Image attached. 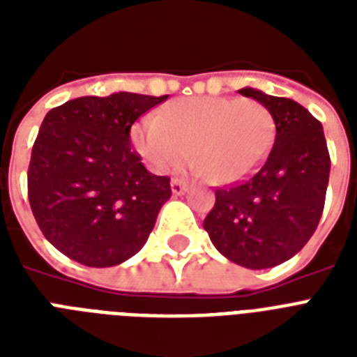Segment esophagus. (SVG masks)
<instances>
[{
    "instance_id": "esophagus-1",
    "label": "esophagus",
    "mask_w": 357,
    "mask_h": 357,
    "mask_svg": "<svg viewBox=\"0 0 357 357\" xmlns=\"http://www.w3.org/2000/svg\"><path fill=\"white\" fill-rule=\"evenodd\" d=\"M170 189H172V195L179 196V195H183L185 190H187V183H185L183 179L174 178L172 181H170Z\"/></svg>"
}]
</instances>
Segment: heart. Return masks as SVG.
Listing matches in <instances>:
<instances>
[{"label":"heart","instance_id":"1","mask_svg":"<svg viewBox=\"0 0 357 357\" xmlns=\"http://www.w3.org/2000/svg\"><path fill=\"white\" fill-rule=\"evenodd\" d=\"M133 140L157 172L183 165L192 151L196 170L207 179L234 183L265 161L274 142V120L252 98H187L159 114H146Z\"/></svg>","mask_w":357,"mask_h":357}]
</instances>
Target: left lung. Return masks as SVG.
Masks as SVG:
<instances>
[{
    "label": "left lung",
    "mask_w": 357,
    "mask_h": 357,
    "mask_svg": "<svg viewBox=\"0 0 357 357\" xmlns=\"http://www.w3.org/2000/svg\"><path fill=\"white\" fill-rule=\"evenodd\" d=\"M263 103L276 126L274 146L257 172L215 190L204 220L215 248L246 268H271L298 254L321 220L330 179L322 123L289 98L241 89Z\"/></svg>",
    "instance_id": "left-lung-1"
}]
</instances>
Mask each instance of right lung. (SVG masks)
<instances>
[{
    "instance_id": "right-lung-1",
    "label": "right lung",
    "mask_w": 357,
    "mask_h": 357,
    "mask_svg": "<svg viewBox=\"0 0 357 357\" xmlns=\"http://www.w3.org/2000/svg\"><path fill=\"white\" fill-rule=\"evenodd\" d=\"M168 96L114 92L52 109L31 151L27 195L50 243L86 266L139 252L170 198V178L148 172L131 148L137 120Z\"/></svg>"
}]
</instances>
